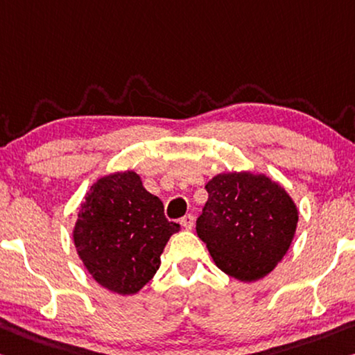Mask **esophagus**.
Here are the masks:
<instances>
[{"label": "esophagus", "instance_id": "1", "mask_svg": "<svg viewBox=\"0 0 355 355\" xmlns=\"http://www.w3.org/2000/svg\"><path fill=\"white\" fill-rule=\"evenodd\" d=\"M180 224H182V226L184 227V229H193V226H194V216L193 215H184L182 219H180Z\"/></svg>", "mask_w": 355, "mask_h": 355}]
</instances>
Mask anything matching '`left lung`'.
<instances>
[{"label":"left lung","instance_id":"1","mask_svg":"<svg viewBox=\"0 0 355 355\" xmlns=\"http://www.w3.org/2000/svg\"><path fill=\"white\" fill-rule=\"evenodd\" d=\"M205 189L196 230L218 268L246 283L266 277L294 239V200L268 177L250 172L219 173Z\"/></svg>","mask_w":355,"mask_h":355}]
</instances>
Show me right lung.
I'll return each mask as SVG.
<instances>
[{"label":"right lung","instance_id":"add662e5","mask_svg":"<svg viewBox=\"0 0 355 355\" xmlns=\"http://www.w3.org/2000/svg\"><path fill=\"white\" fill-rule=\"evenodd\" d=\"M180 224L142 187L136 172L99 178L83 199L74 245L92 277L112 292L136 294L159 268L161 254Z\"/></svg>","mask_w":355,"mask_h":355}]
</instances>
